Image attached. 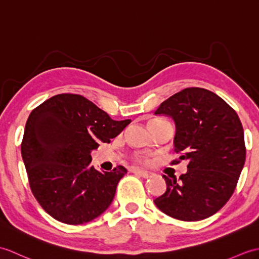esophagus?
<instances>
[{"label":"esophagus","mask_w":259,"mask_h":259,"mask_svg":"<svg viewBox=\"0 0 259 259\" xmlns=\"http://www.w3.org/2000/svg\"><path fill=\"white\" fill-rule=\"evenodd\" d=\"M133 172H134L135 175L140 176V177H142V178H150L151 176H152V172L144 171V170H138V169H134Z\"/></svg>","instance_id":"34e87169"}]
</instances>
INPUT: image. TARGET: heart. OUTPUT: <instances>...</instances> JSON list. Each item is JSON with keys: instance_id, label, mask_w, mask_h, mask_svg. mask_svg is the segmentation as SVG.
<instances>
[{"instance_id": "b5f03b06", "label": "heart", "mask_w": 259, "mask_h": 259, "mask_svg": "<svg viewBox=\"0 0 259 259\" xmlns=\"http://www.w3.org/2000/svg\"><path fill=\"white\" fill-rule=\"evenodd\" d=\"M161 121L162 120H160V119H152V120L149 121V123H148V125L151 126L153 124H157L159 122H161ZM137 160H138L139 162H148V159L145 158V157H137Z\"/></svg>"}]
</instances>
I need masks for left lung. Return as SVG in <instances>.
<instances>
[{"label":"left lung","instance_id":"obj_1","mask_svg":"<svg viewBox=\"0 0 259 259\" xmlns=\"http://www.w3.org/2000/svg\"><path fill=\"white\" fill-rule=\"evenodd\" d=\"M155 114L174 119L175 151L189 163L179 180L162 176L167 190L153 202L179 221L212 216L234 194L245 163L244 129L238 114L216 93L202 88L176 93Z\"/></svg>","mask_w":259,"mask_h":259}]
</instances>
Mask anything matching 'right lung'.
I'll return each mask as SVG.
<instances>
[{
    "label": "right lung",
    "mask_w": 259,
    "mask_h": 259,
    "mask_svg": "<svg viewBox=\"0 0 259 259\" xmlns=\"http://www.w3.org/2000/svg\"><path fill=\"white\" fill-rule=\"evenodd\" d=\"M130 122L112 120L87 98L71 93L48 99L30 113L22 158L32 194L51 217L80 225L107 210L126 169L98 171L90 153Z\"/></svg>",
    "instance_id": "right-lung-1"
}]
</instances>
